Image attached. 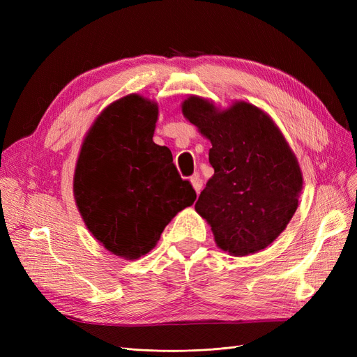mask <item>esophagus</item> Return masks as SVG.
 <instances>
[{"label":"esophagus","instance_id":"1","mask_svg":"<svg viewBox=\"0 0 357 357\" xmlns=\"http://www.w3.org/2000/svg\"><path fill=\"white\" fill-rule=\"evenodd\" d=\"M190 183H192V188L195 189V192L199 193L201 189H202V180L199 178V176H198V174H193V176L190 177Z\"/></svg>","mask_w":357,"mask_h":357}]
</instances>
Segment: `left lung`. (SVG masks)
<instances>
[{"instance_id": "left-lung-1", "label": "left lung", "mask_w": 357, "mask_h": 357, "mask_svg": "<svg viewBox=\"0 0 357 357\" xmlns=\"http://www.w3.org/2000/svg\"><path fill=\"white\" fill-rule=\"evenodd\" d=\"M181 113L211 143L214 176L201 192L197 213L223 252L247 256L264 250L298 208L304 180L294 150L273 119L250 102L220 109L189 95Z\"/></svg>"}]
</instances>
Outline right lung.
<instances>
[{
  "instance_id": "obj_1",
  "label": "right lung",
  "mask_w": 357,
  "mask_h": 357,
  "mask_svg": "<svg viewBox=\"0 0 357 357\" xmlns=\"http://www.w3.org/2000/svg\"><path fill=\"white\" fill-rule=\"evenodd\" d=\"M158 102L122 96L96 116L75 162L73 192L86 225L104 248L126 261L147 255L197 193L181 180L171 150L153 134Z\"/></svg>"
}]
</instances>
